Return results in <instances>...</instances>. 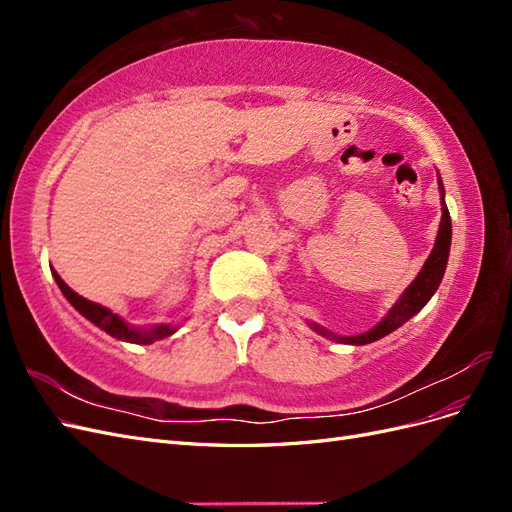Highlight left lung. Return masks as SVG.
I'll return each instance as SVG.
<instances>
[{"label": "left lung", "mask_w": 512, "mask_h": 512, "mask_svg": "<svg viewBox=\"0 0 512 512\" xmlns=\"http://www.w3.org/2000/svg\"><path fill=\"white\" fill-rule=\"evenodd\" d=\"M438 190H440L442 220H440L436 243H433V250H431L429 258L425 260L423 269L418 271V275L414 277V282L404 292H401V297L395 301V305L389 309V312L382 316V320L376 324V327L365 331V333H359V335H337L329 329L320 327V324H316V322H307L309 329H314L322 337H329V339H333V342H339V344L365 346L371 342H378V339H382L384 335L393 333L395 329L401 327V324H406L414 314L421 312L433 294H436L442 277H444L446 265H448V252H451L453 226H451V215H448V207L444 200V185H442L440 175H438Z\"/></svg>", "instance_id": "left-lung-1"}]
</instances>
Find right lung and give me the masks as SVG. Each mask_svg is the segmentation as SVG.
<instances>
[{
    "mask_svg": "<svg viewBox=\"0 0 512 512\" xmlns=\"http://www.w3.org/2000/svg\"><path fill=\"white\" fill-rule=\"evenodd\" d=\"M51 273L55 277L59 290L64 292V297L70 301V305L76 309V312L83 314L89 322H94L96 327H100L111 337L121 339V342L147 346V344L158 342V339L173 335L179 329V324H153V327H134V324L126 322L117 314H113L108 307H104L100 303H94V301H87L85 297H81V294H76L64 280H61L55 269H51Z\"/></svg>",
    "mask_w": 512,
    "mask_h": 512,
    "instance_id": "add662e5",
    "label": "right lung"
}]
</instances>
